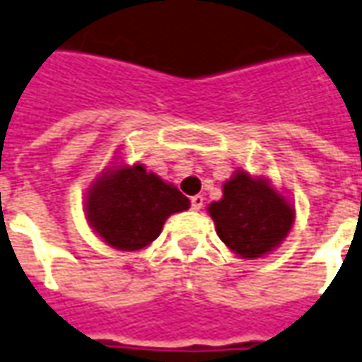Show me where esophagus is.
Segmentation results:
<instances>
[{"label":"esophagus","instance_id":"esophagus-1","mask_svg":"<svg viewBox=\"0 0 362 362\" xmlns=\"http://www.w3.org/2000/svg\"><path fill=\"white\" fill-rule=\"evenodd\" d=\"M190 204H192V210H202V206H204V196H200V194H196V196H192L190 198Z\"/></svg>","mask_w":362,"mask_h":362}]
</instances>
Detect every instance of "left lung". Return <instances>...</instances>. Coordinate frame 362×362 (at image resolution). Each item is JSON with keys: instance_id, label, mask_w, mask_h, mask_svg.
<instances>
[{"instance_id": "1", "label": "left lung", "mask_w": 362, "mask_h": 362, "mask_svg": "<svg viewBox=\"0 0 362 362\" xmlns=\"http://www.w3.org/2000/svg\"><path fill=\"white\" fill-rule=\"evenodd\" d=\"M208 214L220 240L243 259H255L275 250L295 222L291 202L269 180L243 170H235L226 180L222 200L212 202Z\"/></svg>"}]
</instances>
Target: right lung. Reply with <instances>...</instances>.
<instances>
[{"label": "right lung", "instance_id": "add662e5", "mask_svg": "<svg viewBox=\"0 0 362 362\" xmlns=\"http://www.w3.org/2000/svg\"><path fill=\"white\" fill-rule=\"evenodd\" d=\"M112 164L85 194L87 220L110 247L139 252L160 235L168 216L188 210L190 200L142 164Z\"/></svg>", "mask_w": 362, "mask_h": 362}]
</instances>
